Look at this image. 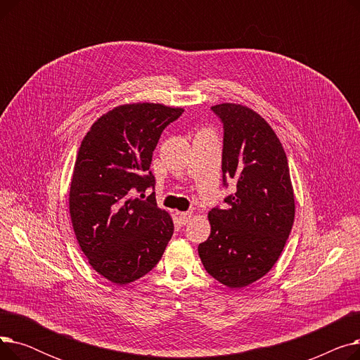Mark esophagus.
I'll list each match as a JSON object with an SVG mask.
<instances>
[{"mask_svg":"<svg viewBox=\"0 0 360 360\" xmlns=\"http://www.w3.org/2000/svg\"><path fill=\"white\" fill-rule=\"evenodd\" d=\"M178 217L182 224H186L188 220L191 219V212H181V213H178Z\"/></svg>","mask_w":360,"mask_h":360,"instance_id":"34e87169","label":"esophagus"}]
</instances>
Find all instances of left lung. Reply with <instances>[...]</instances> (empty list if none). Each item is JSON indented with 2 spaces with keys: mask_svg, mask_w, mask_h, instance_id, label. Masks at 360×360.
Wrapping results in <instances>:
<instances>
[{
  "mask_svg": "<svg viewBox=\"0 0 360 360\" xmlns=\"http://www.w3.org/2000/svg\"><path fill=\"white\" fill-rule=\"evenodd\" d=\"M223 125V186L236 191L209 213L212 233L198 245L205 271L240 289L266 276L278 259L295 220L289 165L271 127L247 106H212Z\"/></svg>",
  "mask_w": 360,
  "mask_h": 360,
  "instance_id": "1",
  "label": "left lung"
}]
</instances>
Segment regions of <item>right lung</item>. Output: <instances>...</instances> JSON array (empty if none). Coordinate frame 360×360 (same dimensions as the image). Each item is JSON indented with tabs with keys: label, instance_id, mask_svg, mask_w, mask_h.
I'll return each mask as SVG.
<instances>
[{
	"label": "right lung",
	"instance_id": "add662e5",
	"mask_svg": "<svg viewBox=\"0 0 360 360\" xmlns=\"http://www.w3.org/2000/svg\"><path fill=\"white\" fill-rule=\"evenodd\" d=\"M182 112L155 103L118 106L82 141L70 186L71 223L90 266L117 285L153 270L174 235L155 193L144 198V191L155 190L150 163L162 132Z\"/></svg>",
	"mask_w": 360,
	"mask_h": 360
}]
</instances>
